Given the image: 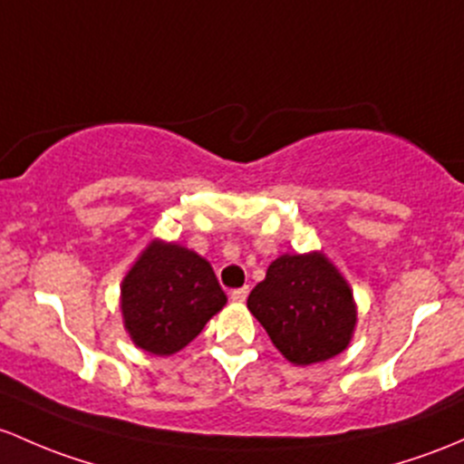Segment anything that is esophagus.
Returning a JSON list of instances; mask_svg holds the SVG:
<instances>
[{"instance_id":"1","label":"esophagus","mask_w":464,"mask_h":464,"mask_svg":"<svg viewBox=\"0 0 464 464\" xmlns=\"http://www.w3.org/2000/svg\"><path fill=\"white\" fill-rule=\"evenodd\" d=\"M246 295H248V286H242V289L231 291V300L233 302H245Z\"/></svg>"}]
</instances>
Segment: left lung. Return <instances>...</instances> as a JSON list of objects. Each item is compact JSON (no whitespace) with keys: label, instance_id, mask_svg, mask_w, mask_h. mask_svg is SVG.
Returning <instances> with one entry per match:
<instances>
[{"label":"left lung","instance_id":"obj_1","mask_svg":"<svg viewBox=\"0 0 464 464\" xmlns=\"http://www.w3.org/2000/svg\"><path fill=\"white\" fill-rule=\"evenodd\" d=\"M246 306L276 349L297 367L343 353L358 322L349 282L322 251L276 257Z\"/></svg>","mask_w":464,"mask_h":464}]
</instances>
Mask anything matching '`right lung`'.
Masks as SVG:
<instances>
[{"label":"right lung","instance_id":"1","mask_svg":"<svg viewBox=\"0 0 464 464\" xmlns=\"http://www.w3.org/2000/svg\"><path fill=\"white\" fill-rule=\"evenodd\" d=\"M224 304L213 266L178 242L150 240L120 286L126 334L153 355L182 351Z\"/></svg>","mask_w":464,"mask_h":464}]
</instances>
